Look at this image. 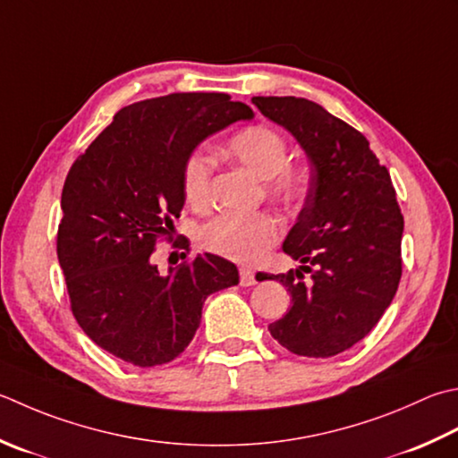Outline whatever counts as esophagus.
Segmentation results:
<instances>
[{
	"mask_svg": "<svg viewBox=\"0 0 458 458\" xmlns=\"http://www.w3.org/2000/svg\"><path fill=\"white\" fill-rule=\"evenodd\" d=\"M256 284V274L250 267H240V285L242 288H250Z\"/></svg>",
	"mask_w": 458,
	"mask_h": 458,
	"instance_id": "1",
	"label": "esophagus"
}]
</instances>
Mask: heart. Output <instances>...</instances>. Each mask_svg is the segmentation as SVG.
I'll use <instances>...</instances> for the list:
<instances>
[{
    "instance_id": "b5f03b06",
    "label": "heart",
    "mask_w": 458,
    "mask_h": 458,
    "mask_svg": "<svg viewBox=\"0 0 458 458\" xmlns=\"http://www.w3.org/2000/svg\"><path fill=\"white\" fill-rule=\"evenodd\" d=\"M232 158L248 168L266 191L277 200L290 202L306 192L308 176L301 168L288 166V145L282 134L267 127H250L240 131L228 142ZM214 163L208 155H194L184 170V196L196 210H204L210 202V181ZM282 236V226L272 214H222L204 228V246L214 254L256 262Z\"/></svg>"
}]
</instances>
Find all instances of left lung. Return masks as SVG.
<instances>
[{
    "label": "left lung",
    "mask_w": 458,
    "mask_h": 458,
    "mask_svg": "<svg viewBox=\"0 0 458 458\" xmlns=\"http://www.w3.org/2000/svg\"><path fill=\"white\" fill-rule=\"evenodd\" d=\"M252 101L298 140L310 163L306 200L282 246L301 266L256 276L292 295L288 313L267 329L295 355H337L361 342L395 298L403 236L395 188L369 140L321 105L298 97Z\"/></svg>",
    "instance_id": "8db88e82"
}]
</instances>
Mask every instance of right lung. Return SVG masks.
<instances>
[{
	"label": "right lung",
	"instance_id": "right-lung-1",
	"mask_svg": "<svg viewBox=\"0 0 458 458\" xmlns=\"http://www.w3.org/2000/svg\"><path fill=\"white\" fill-rule=\"evenodd\" d=\"M254 111L226 93H173L124 106L71 166L61 194L57 258L81 329L137 367L173 361L192 342L204 300L236 285L214 254L168 267L150 262L184 206L194 148Z\"/></svg>",
	"mask_w": 458,
	"mask_h": 458
}]
</instances>
